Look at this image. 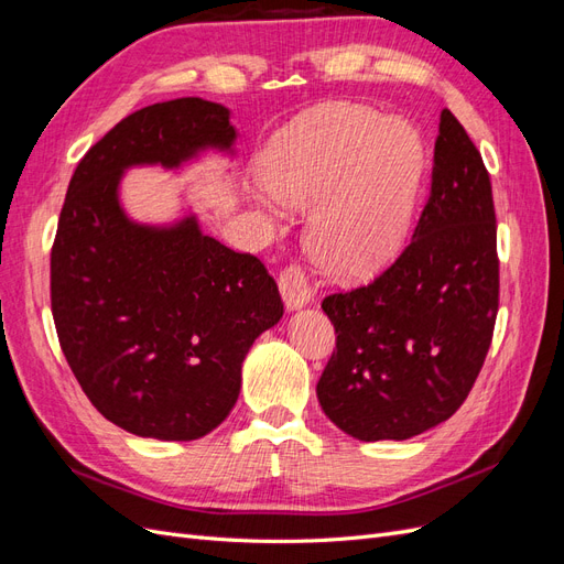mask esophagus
Instances as JSON below:
<instances>
[{
  "mask_svg": "<svg viewBox=\"0 0 564 564\" xmlns=\"http://www.w3.org/2000/svg\"><path fill=\"white\" fill-rule=\"evenodd\" d=\"M280 294H282L284 305L289 311H299L311 301L313 292H311L308 278H305V272H303L301 265L292 263L280 272Z\"/></svg>",
  "mask_w": 564,
  "mask_h": 564,
  "instance_id": "34e87169",
  "label": "esophagus"
}]
</instances>
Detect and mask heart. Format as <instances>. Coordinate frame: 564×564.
<instances>
[{
	"label": "heart",
	"mask_w": 564,
	"mask_h": 564,
	"mask_svg": "<svg viewBox=\"0 0 564 564\" xmlns=\"http://www.w3.org/2000/svg\"><path fill=\"white\" fill-rule=\"evenodd\" d=\"M421 166L416 135L367 106H324L270 141L256 202L270 214L311 209L313 261L362 278L398 251Z\"/></svg>",
	"instance_id": "heart-1"
}]
</instances>
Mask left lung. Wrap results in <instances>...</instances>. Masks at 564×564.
I'll return each mask as SVG.
<instances>
[{
  "instance_id": "obj_1",
  "label": "left lung",
  "mask_w": 564,
  "mask_h": 564,
  "mask_svg": "<svg viewBox=\"0 0 564 564\" xmlns=\"http://www.w3.org/2000/svg\"><path fill=\"white\" fill-rule=\"evenodd\" d=\"M322 311L336 348L317 400L344 433L406 440L468 398L499 313L497 214L480 150L449 110L412 242L367 286L329 294Z\"/></svg>"
}]
</instances>
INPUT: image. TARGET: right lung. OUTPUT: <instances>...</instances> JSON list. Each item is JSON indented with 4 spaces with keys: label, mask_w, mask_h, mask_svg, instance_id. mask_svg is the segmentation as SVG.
I'll use <instances>...</instances> for the list:
<instances>
[{
    "label": "right lung",
    "mask_w": 564,
    "mask_h": 564,
    "mask_svg": "<svg viewBox=\"0 0 564 564\" xmlns=\"http://www.w3.org/2000/svg\"><path fill=\"white\" fill-rule=\"evenodd\" d=\"M235 139L228 108L166 100L115 124L67 185L51 247L56 334L84 395L133 435L212 433L240 398L256 336L284 313L265 265L204 235L195 216L155 228L119 207L124 169H176Z\"/></svg>",
    "instance_id": "obj_1"
}]
</instances>
